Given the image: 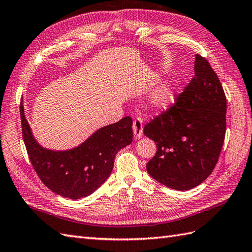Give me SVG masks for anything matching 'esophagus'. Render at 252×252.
<instances>
[{
    "instance_id": "34e87169",
    "label": "esophagus",
    "mask_w": 252,
    "mask_h": 252,
    "mask_svg": "<svg viewBox=\"0 0 252 252\" xmlns=\"http://www.w3.org/2000/svg\"><path fill=\"white\" fill-rule=\"evenodd\" d=\"M143 120L140 118H136L133 122V134L135 138H140L143 136Z\"/></svg>"
}]
</instances>
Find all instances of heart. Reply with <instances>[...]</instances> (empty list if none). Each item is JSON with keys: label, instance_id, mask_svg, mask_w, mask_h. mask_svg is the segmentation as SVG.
Segmentation results:
<instances>
[{"label": "heart", "instance_id": "heart-1", "mask_svg": "<svg viewBox=\"0 0 252 252\" xmlns=\"http://www.w3.org/2000/svg\"><path fill=\"white\" fill-rule=\"evenodd\" d=\"M175 87L172 83H165L151 93L149 103L155 109H165L174 102Z\"/></svg>", "mask_w": 252, "mask_h": 252}]
</instances>
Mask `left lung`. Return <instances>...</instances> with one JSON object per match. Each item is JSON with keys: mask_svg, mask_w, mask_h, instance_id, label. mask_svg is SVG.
Here are the masks:
<instances>
[{"mask_svg": "<svg viewBox=\"0 0 252 252\" xmlns=\"http://www.w3.org/2000/svg\"><path fill=\"white\" fill-rule=\"evenodd\" d=\"M226 98L217 74L195 56L194 77L176 104L146 125L157 145L146 168L167 188L185 191L205 180L217 164L225 136Z\"/></svg>", "mask_w": 252, "mask_h": 252, "instance_id": "left-lung-1", "label": "left lung"}]
</instances>
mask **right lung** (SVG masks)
I'll return each instance as SVG.
<instances>
[{"instance_id":"add662e5","label":"right lung","mask_w":252,"mask_h":252,"mask_svg":"<svg viewBox=\"0 0 252 252\" xmlns=\"http://www.w3.org/2000/svg\"><path fill=\"white\" fill-rule=\"evenodd\" d=\"M20 116L23 140L38 177L51 191L72 200L90 195L98 189L112 173L117 153L132 143L133 120L125 117L98 128L74 148H45L33 135L23 103Z\"/></svg>"}]
</instances>
